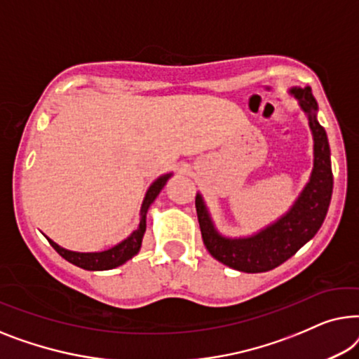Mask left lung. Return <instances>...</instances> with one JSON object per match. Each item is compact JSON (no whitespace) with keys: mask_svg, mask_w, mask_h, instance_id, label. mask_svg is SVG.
Wrapping results in <instances>:
<instances>
[{"mask_svg":"<svg viewBox=\"0 0 359 359\" xmlns=\"http://www.w3.org/2000/svg\"><path fill=\"white\" fill-rule=\"evenodd\" d=\"M291 94L299 99L301 109L309 117V127L314 136V170L294 206L259 234L245 239H226L215 231L201 196L196 195L195 198L206 250L221 264L245 273L273 270L294 255L320 229L330 205L333 189L330 148L325 130L316 118L317 102L311 88H294L291 89Z\"/></svg>","mask_w":359,"mask_h":359,"instance_id":"left-lung-1","label":"left lung"}]
</instances>
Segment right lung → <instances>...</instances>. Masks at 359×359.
<instances>
[{
    "instance_id": "right-lung-1",
    "label": "right lung",
    "mask_w": 359,
    "mask_h": 359,
    "mask_svg": "<svg viewBox=\"0 0 359 359\" xmlns=\"http://www.w3.org/2000/svg\"><path fill=\"white\" fill-rule=\"evenodd\" d=\"M169 177L170 174L163 175V177H159L153 185L149 187L148 194L144 196L143 206H141V211H140L138 228L133 231V234H131L128 239L120 242L118 245H115L112 249L104 250V252H94V254H79V252L62 249V247L55 244L53 241L48 239L50 245H52L65 260H68L69 264L76 265L79 269H84V270H110L125 264V262L130 260L131 257L138 254L141 247V239H143V234L146 231V213H148L149 205L153 203L156 196L159 195V191L163 190V187L165 185V182H168Z\"/></svg>"
}]
</instances>
